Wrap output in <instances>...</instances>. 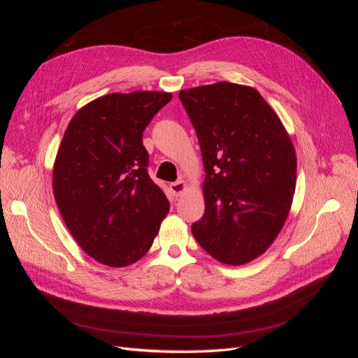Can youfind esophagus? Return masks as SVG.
I'll list each match as a JSON object with an SVG mask.
<instances>
[{"instance_id": "esophagus-1", "label": "esophagus", "mask_w": 358, "mask_h": 358, "mask_svg": "<svg viewBox=\"0 0 358 358\" xmlns=\"http://www.w3.org/2000/svg\"><path fill=\"white\" fill-rule=\"evenodd\" d=\"M187 183L183 182V180H178V182H173V183H170V191L173 192V196H176V197H179L180 194L187 189Z\"/></svg>"}]
</instances>
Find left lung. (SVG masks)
Instances as JSON below:
<instances>
[{"instance_id": "8db88e82", "label": "left lung", "mask_w": 358, "mask_h": 358, "mask_svg": "<svg viewBox=\"0 0 358 358\" xmlns=\"http://www.w3.org/2000/svg\"><path fill=\"white\" fill-rule=\"evenodd\" d=\"M206 179V210L191 230L215 259L241 266L273 243L296 189V150L280 119L251 86L230 82L183 90Z\"/></svg>"}]
</instances>
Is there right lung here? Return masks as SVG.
<instances>
[{
    "label": "right lung",
    "mask_w": 358,
    "mask_h": 358,
    "mask_svg": "<svg viewBox=\"0 0 358 358\" xmlns=\"http://www.w3.org/2000/svg\"><path fill=\"white\" fill-rule=\"evenodd\" d=\"M170 92L100 96L73 116L53 164V196L83 251L110 267L136 263L169 213L166 194L148 175L143 131Z\"/></svg>",
    "instance_id": "1"
}]
</instances>
